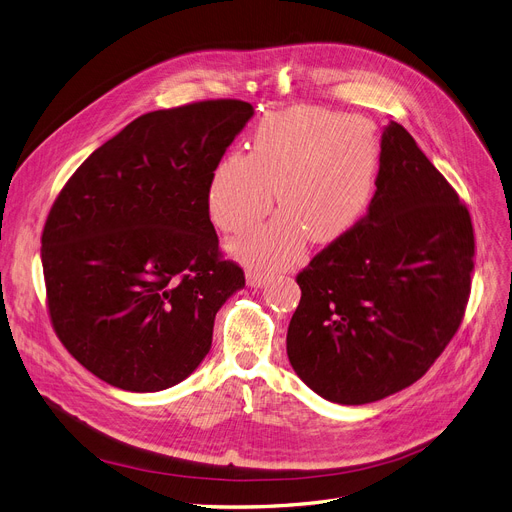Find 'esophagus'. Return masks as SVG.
Instances as JSON below:
<instances>
[{
  "label": "esophagus",
  "mask_w": 512,
  "mask_h": 512,
  "mask_svg": "<svg viewBox=\"0 0 512 512\" xmlns=\"http://www.w3.org/2000/svg\"><path fill=\"white\" fill-rule=\"evenodd\" d=\"M246 281H248L250 287L258 289V287H262V285H266V283L270 281V275H268V273H256V270H250V273L246 275Z\"/></svg>",
  "instance_id": "34e87169"
}]
</instances>
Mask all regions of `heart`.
<instances>
[{
	"mask_svg": "<svg viewBox=\"0 0 512 512\" xmlns=\"http://www.w3.org/2000/svg\"><path fill=\"white\" fill-rule=\"evenodd\" d=\"M380 161V138L366 117L318 107L268 113L252 134L250 153L219 159L210 171L206 204L213 223L246 231L273 208L281 213L229 242V254L252 268L285 266L306 237L333 244L370 206Z\"/></svg>",
	"mask_w": 512,
	"mask_h": 512,
	"instance_id": "b5f03b06",
	"label": "heart"
}]
</instances>
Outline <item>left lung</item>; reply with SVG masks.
I'll use <instances>...</instances> for the list:
<instances>
[{
  "instance_id": "8db88e82",
  "label": "left lung",
  "mask_w": 512,
  "mask_h": 512,
  "mask_svg": "<svg viewBox=\"0 0 512 512\" xmlns=\"http://www.w3.org/2000/svg\"><path fill=\"white\" fill-rule=\"evenodd\" d=\"M473 227L444 175L397 122L382 130L368 215L297 275L287 355L316 395L366 405L422 378L471 291Z\"/></svg>"
}]
</instances>
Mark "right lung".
<instances>
[{"label": "right lung", "mask_w": 512, "mask_h": 512, "mask_svg": "<svg viewBox=\"0 0 512 512\" xmlns=\"http://www.w3.org/2000/svg\"><path fill=\"white\" fill-rule=\"evenodd\" d=\"M252 115L231 99L140 115L59 192L41 237L49 314L103 382L157 393L210 351L215 316L246 279L219 258L208 179Z\"/></svg>", "instance_id": "obj_1"}]
</instances>
